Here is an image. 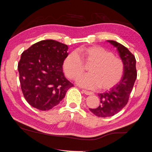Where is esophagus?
<instances>
[{
	"label": "esophagus",
	"mask_w": 152,
	"mask_h": 152,
	"mask_svg": "<svg viewBox=\"0 0 152 152\" xmlns=\"http://www.w3.org/2000/svg\"><path fill=\"white\" fill-rule=\"evenodd\" d=\"M82 92H83L85 94H86V95H92V94H93V93H92V92L86 91V90H82Z\"/></svg>",
	"instance_id": "1"
}]
</instances>
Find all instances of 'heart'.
I'll return each mask as SVG.
<instances>
[{
	"instance_id": "heart-1",
	"label": "heart",
	"mask_w": 152,
	"mask_h": 152,
	"mask_svg": "<svg viewBox=\"0 0 152 152\" xmlns=\"http://www.w3.org/2000/svg\"><path fill=\"white\" fill-rule=\"evenodd\" d=\"M81 58L75 51L66 56L63 61V70L70 79H75L89 66L86 75L80 76L77 83L87 88L108 90L116 86L124 74V64L112 51L99 45L83 48L79 50ZM82 59H81V58Z\"/></svg>"
}]
</instances>
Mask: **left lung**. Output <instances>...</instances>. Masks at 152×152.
Segmentation results:
<instances>
[{
    "label": "left lung",
    "mask_w": 152,
    "mask_h": 152,
    "mask_svg": "<svg viewBox=\"0 0 152 152\" xmlns=\"http://www.w3.org/2000/svg\"><path fill=\"white\" fill-rule=\"evenodd\" d=\"M117 48L120 58L124 64V74L116 86L104 93L99 94L101 104L96 109H89L97 117H111L119 113L127 104L137 78L136 60L127 48L113 40L107 41Z\"/></svg>",
    "instance_id": "left-lung-1"
}]
</instances>
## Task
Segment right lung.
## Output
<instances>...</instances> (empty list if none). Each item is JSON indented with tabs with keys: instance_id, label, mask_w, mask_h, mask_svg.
<instances>
[{
	"instance_id": "add662e5",
	"label": "right lung",
	"mask_w": 152,
	"mask_h": 152,
	"mask_svg": "<svg viewBox=\"0 0 152 152\" xmlns=\"http://www.w3.org/2000/svg\"><path fill=\"white\" fill-rule=\"evenodd\" d=\"M68 45L52 39L43 40L24 51L18 64L20 88L33 107L48 110L60 103L74 84L63 73Z\"/></svg>"
}]
</instances>
